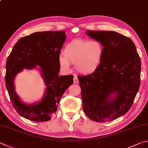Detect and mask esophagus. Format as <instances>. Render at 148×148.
<instances>
[{
	"instance_id": "34e87169",
	"label": "esophagus",
	"mask_w": 148,
	"mask_h": 148,
	"mask_svg": "<svg viewBox=\"0 0 148 148\" xmlns=\"http://www.w3.org/2000/svg\"><path fill=\"white\" fill-rule=\"evenodd\" d=\"M73 80H74V83H78V79H77V77L76 76H74V77Z\"/></svg>"
}]
</instances>
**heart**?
<instances>
[{"mask_svg": "<svg viewBox=\"0 0 148 148\" xmlns=\"http://www.w3.org/2000/svg\"><path fill=\"white\" fill-rule=\"evenodd\" d=\"M103 53V45L98 40L74 39L66 45L64 53L59 56V64L65 72L70 71L71 63L75 64L79 73L90 74L100 66Z\"/></svg>", "mask_w": 148, "mask_h": 148, "instance_id": "b5f03b06", "label": "heart"}]
</instances>
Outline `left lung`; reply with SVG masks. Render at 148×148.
<instances>
[{
	"instance_id": "8db88e82",
	"label": "left lung",
	"mask_w": 148,
	"mask_h": 148,
	"mask_svg": "<svg viewBox=\"0 0 148 148\" xmlns=\"http://www.w3.org/2000/svg\"><path fill=\"white\" fill-rule=\"evenodd\" d=\"M86 34L101 42L104 53L95 72L77 77L83 109L90 120L109 122L132 106L140 83V59L132 40L122 34L92 30Z\"/></svg>"
}]
</instances>
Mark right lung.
<instances>
[{
	"label": "right lung",
	"mask_w": 148,
	"mask_h": 148,
	"mask_svg": "<svg viewBox=\"0 0 148 148\" xmlns=\"http://www.w3.org/2000/svg\"><path fill=\"white\" fill-rule=\"evenodd\" d=\"M66 39L65 31L36 32L23 37L16 42L7 59L6 87L15 111L21 116L34 122H46L57 111L61 97L73 83V75L59 76V56ZM38 66L47 86L42 100L25 104L15 92L13 81L24 68Z\"/></svg>",
	"instance_id": "add662e5"
}]
</instances>
